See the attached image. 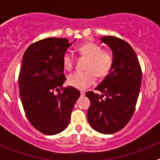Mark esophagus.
Returning a JSON list of instances; mask_svg holds the SVG:
<instances>
[{
    "instance_id": "obj_1",
    "label": "esophagus",
    "mask_w": 160,
    "mask_h": 160,
    "mask_svg": "<svg viewBox=\"0 0 160 160\" xmlns=\"http://www.w3.org/2000/svg\"><path fill=\"white\" fill-rule=\"evenodd\" d=\"M80 94H81L82 96H84L85 95V92H83V91H81V92H80Z\"/></svg>"
}]
</instances>
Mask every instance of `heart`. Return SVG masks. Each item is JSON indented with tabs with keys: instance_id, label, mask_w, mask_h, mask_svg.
I'll return each mask as SVG.
<instances>
[{
	"instance_id": "obj_1",
	"label": "heart",
	"mask_w": 160,
	"mask_h": 160,
	"mask_svg": "<svg viewBox=\"0 0 160 160\" xmlns=\"http://www.w3.org/2000/svg\"><path fill=\"white\" fill-rule=\"evenodd\" d=\"M81 57L87 58V71H76L70 73L67 78L69 86L78 90H85L94 85L97 81V75L104 78L110 74L114 66V57L111 52L102 50L101 46L94 42H87L78 48ZM74 59L69 52L63 54L62 64L65 69L70 70L73 66Z\"/></svg>"
}]
</instances>
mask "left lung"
<instances>
[{"label": "left lung", "mask_w": 160, "mask_h": 160, "mask_svg": "<svg viewBox=\"0 0 160 160\" xmlns=\"http://www.w3.org/2000/svg\"><path fill=\"white\" fill-rule=\"evenodd\" d=\"M113 51L111 72L96 90L88 91L90 101L87 112L90 125L98 132L114 134L129 122L135 110L142 82V70L133 48L126 41L113 36L102 38Z\"/></svg>", "instance_id": "left-lung-1"}]
</instances>
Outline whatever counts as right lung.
I'll return each mask as SVG.
<instances>
[{
	"mask_svg": "<svg viewBox=\"0 0 160 160\" xmlns=\"http://www.w3.org/2000/svg\"><path fill=\"white\" fill-rule=\"evenodd\" d=\"M70 45L66 38H49L32 43L24 53L18 76L21 100L31 125L44 135L67 128L80 96L74 87H63L62 57Z\"/></svg>",
	"mask_w": 160,
	"mask_h": 160,
	"instance_id": "obj_1",
	"label": "right lung"
}]
</instances>
